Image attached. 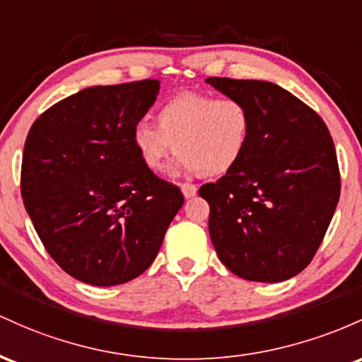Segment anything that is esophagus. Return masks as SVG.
Masks as SVG:
<instances>
[{"label":"esophagus","instance_id":"esophagus-1","mask_svg":"<svg viewBox=\"0 0 362 362\" xmlns=\"http://www.w3.org/2000/svg\"><path fill=\"white\" fill-rule=\"evenodd\" d=\"M181 189H182V194H185L186 198H193L198 192V186L193 185V182H182Z\"/></svg>","mask_w":362,"mask_h":362}]
</instances>
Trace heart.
Listing matches in <instances>:
<instances>
[{
    "mask_svg": "<svg viewBox=\"0 0 362 362\" xmlns=\"http://www.w3.org/2000/svg\"><path fill=\"white\" fill-rule=\"evenodd\" d=\"M253 133V112L239 97L186 92L157 112V128L140 121L133 128L141 162L150 170L168 168L176 148V170H200L206 176L234 169L245 157Z\"/></svg>",
    "mask_w": 362,
    "mask_h": 362,
    "instance_id": "1",
    "label": "heart"
}]
</instances>
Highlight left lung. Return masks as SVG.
Listing matches in <instances>:
<instances>
[{"label":"left lung","instance_id":"left-lung-1","mask_svg":"<svg viewBox=\"0 0 362 362\" xmlns=\"http://www.w3.org/2000/svg\"><path fill=\"white\" fill-rule=\"evenodd\" d=\"M253 112L241 162L200 188L218 258L255 282H282L306 269L322 245L340 198L334 140L315 111L279 85L210 76Z\"/></svg>","mask_w":362,"mask_h":362}]
</instances>
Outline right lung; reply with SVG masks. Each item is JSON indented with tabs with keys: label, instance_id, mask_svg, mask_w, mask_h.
I'll return each instance as SVG.
<instances>
[{
	"label": "right lung",
	"instance_id": "1",
	"mask_svg": "<svg viewBox=\"0 0 362 362\" xmlns=\"http://www.w3.org/2000/svg\"><path fill=\"white\" fill-rule=\"evenodd\" d=\"M156 78L97 85L44 111L28 132L20 192L51 258L90 286H117L152 265L185 197L150 170L133 128Z\"/></svg>",
	"mask_w": 362,
	"mask_h": 362
}]
</instances>
